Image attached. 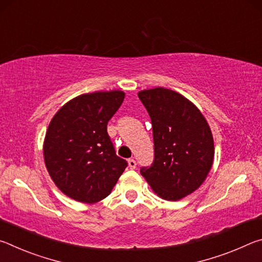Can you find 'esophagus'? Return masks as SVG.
I'll return each instance as SVG.
<instances>
[{
    "label": "esophagus",
    "instance_id": "esophagus-1",
    "mask_svg": "<svg viewBox=\"0 0 262 262\" xmlns=\"http://www.w3.org/2000/svg\"><path fill=\"white\" fill-rule=\"evenodd\" d=\"M128 166H129V168H132V170H134L136 167V162L134 159H128Z\"/></svg>",
    "mask_w": 262,
    "mask_h": 262
}]
</instances>
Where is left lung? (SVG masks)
I'll return each mask as SVG.
<instances>
[{"label": "left lung", "instance_id": "left-lung-1", "mask_svg": "<svg viewBox=\"0 0 262 262\" xmlns=\"http://www.w3.org/2000/svg\"><path fill=\"white\" fill-rule=\"evenodd\" d=\"M151 119L154 163L141 174L164 200L178 201L196 190L214 162V139L202 113L176 91L155 88L139 92Z\"/></svg>", "mask_w": 262, "mask_h": 262}]
</instances>
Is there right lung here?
<instances>
[{
	"label": "right lung",
	"mask_w": 262,
	"mask_h": 262,
	"mask_svg": "<svg viewBox=\"0 0 262 262\" xmlns=\"http://www.w3.org/2000/svg\"><path fill=\"white\" fill-rule=\"evenodd\" d=\"M123 99L125 92L119 90L84 94L62 106L50 122L43 141L47 171L74 200H103L127 167L107 134V122Z\"/></svg>",
	"instance_id": "add662e5"
}]
</instances>
